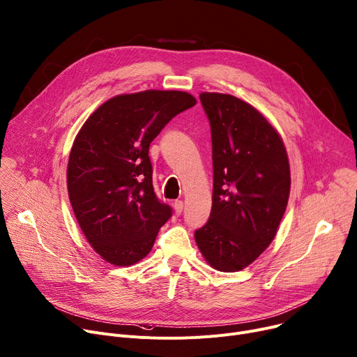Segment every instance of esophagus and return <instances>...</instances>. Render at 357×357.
Masks as SVG:
<instances>
[{
    "label": "esophagus",
    "mask_w": 357,
    "mask_h": 357,
    "mask_svg": "<svg viewBox=\"0 0 357 357\" xmlns=\"http://www.w3.org/2000/svg\"><path fill=\"white\" fill-rule=\"evenodd\" d=\"M173 206H174V213L176 215H181V212H183V202L181 200H176L173 203Z\"/></svg>",
    "instance_id": "34e87169"
}]
</instances>
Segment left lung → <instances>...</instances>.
<instances>
[{"instance_id":"8db88e82","label":"left lung","mask_w":357,"mask_h":357,"mask_svg":"<svg viewBox=\"0 0 357 357\" xmlns=\"http://www.w3.org/2000/svg\"><path fill=\"white\" fill-rule=\"evenodd\" d=\"M213 149L212 212L196 230L204 261L222 272L252 264L274 241L285 213L291 173L284 141L252 105L202 92Z\"/></svg>"}]
</instances>
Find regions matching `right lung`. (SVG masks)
<instances>
[{
  "label": "right lung",
  "mask_w": 357,
  "mask_h": 357,
  "mask_svg": "<svg viewBox=\"0 0 357 357\" xmlns=\"http://www.w3.org/2000/svg\"><path fill=\"white\" fill-rule=\"evenodd\" d=\"M181 91L116 95L79 130L68 161V193L76 220L95 252L130 266L153 249L172 208L153 188L151 141L177 114L196 105Z\"/></svg>",
  "instance_id": "add662e5"
}]
</instances>
